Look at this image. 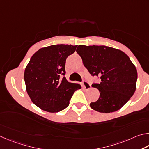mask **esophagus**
Masks as SVG:
<instances>
[{
  "label": "esophagus",
  "instance_id": "1",
  "mask_svg": "<svg viewBox=\"0 0 149 149\" xmlns=\"http://www.w3.org/2000/svg\"><path fill=\"white\" fill-rule=\"evenodd\" d=\"M82 86L86 90H89L91 88V84L89 82H88L87 81H83L82 82Z\"/></svg>",
  "mask_w": 149,
  "mask_h": 149
}]
</instances>
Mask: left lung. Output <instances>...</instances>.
I'll list each match as a JSON object with an SVG mask.
<instances>
[{
  "mask_svg": "<svg viewBox=\"0 0 149 149\" xmlns=\"http://www.w3.org/2000/svg\"><path fill=\"white\" fill-rule=\"evenodd\" d=\"M77 52L90 74L101 79L100 84L92 85L100 95L90 103L91 108L104 113L119 110L136 89L137 72L130 57L121 50L105 46L79 45Z\"/></svg>",
  "mask_w": 149,
  "mask_h": 149,
  "instance_id": "left-lung-1",
  "label": "left lung"
}]
</instances>
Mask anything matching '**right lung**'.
I'll use <instances>...</instances> for the list:
<instances>
[{"label": "right lung", "mask_w": 149, "mask_h": 149, "mask_svg": "<svg viewBox=\"0 0 149 149\" xmlns=\"http://www.w3.org/2000/svg\"><path fill=\"white\" fill-rule=\"evenodd\" d=\"M77 46L56 44L41 48L31 57L25 68L24 80L32 102L49 113H57L69 105L73 93L81 88L69 82L65 75L67 57Z\"/></svg>", "instance_id": "add662e5"}]
</instances>
